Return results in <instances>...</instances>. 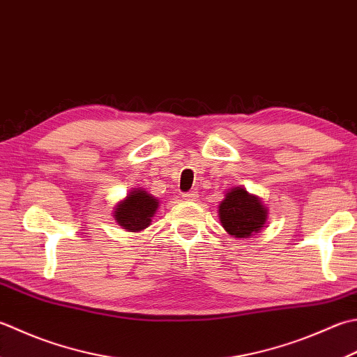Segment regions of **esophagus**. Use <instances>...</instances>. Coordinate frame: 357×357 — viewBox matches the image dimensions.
Segmentation results:
<instances>
[{"label":"esophagus","instance_id":"obj_1","mask_svg":"<svg viewBox=\"0 0 357 357\" xmlns=\"http://www.w3.org/2000/svg\"><path fill=\"white\" fill-rule=\"evenodd\" d=\"M183 198L185 199V201H195L198 198V192L197 190H190V192H187V193H184L183 195Z\"/></svg>","mask_w":357,"mask_h":357}]
</instances>
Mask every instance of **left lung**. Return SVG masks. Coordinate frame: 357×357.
Segmentation results:
<instances>
[{
  "mask_svg": "<svg viewBox=\"0 0 357 357\" xmlns=\"http://www.w3.org/2000/svg\"><path fill=\"white\" fill-rule=\"evenodd\" d=\"M220 221L229 235L235 238H249L266 225L268 208L255 195L236 187L226 193L220 202Z\"/></svg>",
  "mask_w": 357,
  "mask_h": 357,
  "instance_id": "1",
  "label": "left lung"
}]
</instances>
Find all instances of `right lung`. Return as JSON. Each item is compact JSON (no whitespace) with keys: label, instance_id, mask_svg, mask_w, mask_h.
Instances as JSON below:
<instances>
[{"label":"right lung","instance_id":"right-lung-1","mask_svg":"<svg viewBox=\"0 0 357 357\" xmlns=\"http://www.w3.org/2000/svg\"><path fill=\"white\" fill-rule=\"evenodd\" d=\"M159 207V201L142 188L131 190L128 197L114 207V220L127 232H141L150 226Z\"/></svg>","mask_w":357,"mask_h":357}]
</instances>
